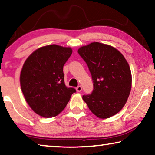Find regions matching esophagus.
Masks as SVG:
<instances>
[{"instance_id":"1","label":"esophagus","mask_w":155,"mask_h":155,"mask_svg":"<svg viewBox=\"0 0 155 155\" xmlns=\"http://www.w3.org/2000/svg\"><path fill=\"white\" fill-rule=\"evenodd\" d=\"M76 90H77V92H81V90H82V87L81 86V85H78V86L77 87Z\"/></svg>"}]
</instances>
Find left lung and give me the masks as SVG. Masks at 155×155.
<instances>
[{
	"mask_svg": "<svg viewBox=\"0 0 155 155\" xmlns=\"http://www.w3.org/2000/svg\"><path fill=\"white\" fill-rule=\"evenodd\" d=\"M78 53L86 63L93 81V91L83 95V100L100 118L117 114L127 101L131 88L127 61L116 48L100 42L81 47Z\"/></svg>",
	"mask_w": 155,
	"mask_h": 155,
	"instance_id": "left-lung-1",
	"label": "left lung"
}]
</instances>
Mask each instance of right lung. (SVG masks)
<instances>
[{"instance_id":"right-lung-1","label":"right lung","mask_w":155,"mask_h":155,"mask_svg":"<svg viewBox=\"0 0 155 155\" xmlns=\"http://www.w3.org/2000/svg\"><path fill=\"white\" fill-rule=\"evenodd\" d=\"M71 54L70 47L51 45L39 48L25 61L20 74L21 87L30 107L39 115L56 116L76 92L64 81L63 66Z\"/></svg>"}]
</instances>
